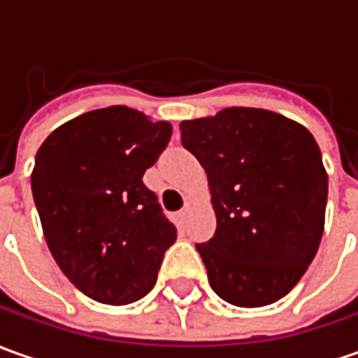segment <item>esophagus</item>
Returning <instances> with one entry per match:
<instances>
[{"label": "esophagus", "mask_w": 358, "mask_h": 358, "mask_svg": "<svg viewBox=\"0 0 358 358\" xmlns=\"http://www.w3.org/2000/svg\"><path fill=\"white\" fill-rule=\"evenodd\" d=\"M188 213H189V206L186 203V206L182 208V211H180V217H182V220H186V217H188Z\"/></svg>", "instance_id": "34e87169"}]
</instances>
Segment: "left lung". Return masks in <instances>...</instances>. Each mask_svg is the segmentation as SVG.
<instances>
[{"label":"left lung","mask_w":358,"mask_h":358,"mask_svg":"<svg viewBox=\"0 0 358 358\" xmlns=\"http://www.w3.org/2000/svg\"><path fill=\"white\" fill-rule=\"evenodd\" d=\"M182 145L208 174L217 229L196 245L213 292L239 308L284 298L317 252L327 172L308 129L268 109L182 121Z\"/></svg>","instance_id":"left-lung-1"}]
</instances>
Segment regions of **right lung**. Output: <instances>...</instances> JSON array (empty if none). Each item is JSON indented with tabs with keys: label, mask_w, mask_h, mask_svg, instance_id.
<instances>
[{
	"label": "right lung",
	"mask_w": 358,
	"mask_h": 358,
	"mask_svg": "<svg viewBox=\"0 0 358 358\" xmlns=\"http://www.w3.org/2000/svg\"><path fill=\"white\" fill-rule=\"evenodd\" d=\"M170 135L169 121L111 106L66 121L36 152L31 188L46 245L92 300L125 306L157 282L176 227L143 174Z\"/></svg>",
	"instance_id": "1"
}]
</instances>
